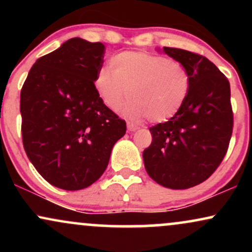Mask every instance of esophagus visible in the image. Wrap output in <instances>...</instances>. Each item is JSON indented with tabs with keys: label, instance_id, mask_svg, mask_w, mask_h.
Segmentation results:
<instances>
[{
	"label": "esophagus",
	"instance_id": "34e87169",
	"mask_svg": "<svg viewBox=\"0 0 252 252\" xmlns=\"http://www.w3.org/2000/svg\"><path fill=\"white\" fill-rule=\"evenodd\" d=\"M126 128H128V131L132 132V131H136V130L138 129V126H135V124H132V123H128L126 124Z\"/></svg>",
	"mask_w": 252,
	"mask_h": 252
}]
</instances>
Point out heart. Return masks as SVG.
Listing matches in <instances>:
<instances>
[{
	"label": "heart",
	"instance_id": "b5f03b06",
	"mask_svg": "<svg viewBox=\"0 0 252 252\" xmlns=\"http://www.w3.org/2000/svg\"><path fill=\"white\" fill-rule=\"evenodd\" d=\"M94 78V88L104 105L117 111L124 108L129 120L148 117L153 123L166 122L178 115L190 90V77L181 63L148 52L126 51L110 60Z\"/></svg>",
	"mask_w": 252,
	"mask_h": 252
}]
</instances>
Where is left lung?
<instances>
[{
  "label": "left lung",
  "instance_id": "left-lung-1",
  "mask_svg": "<svg viewBox=\"0 0 252 252\" xmlns=\"http://www.w3.org/2000/svg\"><path fill=\"white\" fill-rule=\"evenodd\" d=\"M163 52L189 71L190 90L178 115L149 128L147 173L161 186L186 189L209 179L226 154L233 128L227 78L207 58L180 48Z\"/></svg>",
  "mask_w": 252,
  "mask_h": 252
}]
</instances>
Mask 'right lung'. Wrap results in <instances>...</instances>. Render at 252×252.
Listing matches in <instances>:
<instances>
[{
    "instance_id": "1",
    "label": "right lung",
    "mask_w": 252,
    "mask_h": 252,
    "mask_svg": "<svg viewBox=\"0 0 252 252\" xmlns=\"http://www.w3.org/2000/svg\"><path fill=\"white\" fill-rule=\"evenodd\" d=\"M105 46L72 37L36 60L20 96L22 142L28 158L51 185L89 187L102 176L126 121L104 105L94 78Z\"/></svg>"
}]
</instances>
